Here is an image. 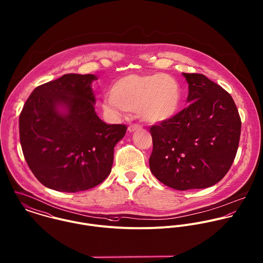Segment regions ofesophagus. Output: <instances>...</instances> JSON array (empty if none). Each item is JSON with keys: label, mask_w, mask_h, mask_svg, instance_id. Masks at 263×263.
I'll return each instance as SVG.
<instances>
[{"label": "esophagus", "mask_w": 263, "mask_h": 263, "mask_svg": "<svg viewBox=\"0 0 263 263\" xmlns=\"http://www.w3.org/2000/svg\"><path fill=\"white\" fill-rule=\"evenodd\" d=\"M140 129H142V126H141V125H139V124H133V125H130V126H129V128H128V130H129L130 132H134V131H136V130H140Z\"/></svg>", "instance_id": "obj_1"}]
</instances>
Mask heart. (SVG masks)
Here are the masks:
<instances>
[{"mask_svg": "<svg viewBox=\"0 0 263 263\" xmlns=\"http://www.w3.org/2000/svg\"><path fill=\"white\" fill-rule=\"evenodd\" d=\"M182 93L179 83L171 76L128 75L118 79L104 100V109L118 115L137 111L147 123L157 124L170 120L179 109Z\"/></svg>", "mask_w": 263, "mask_h": 263, "instance_id": "b5f03b06", "label": "heart"}]
</instances>
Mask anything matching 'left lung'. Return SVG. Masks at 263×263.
Here are the masks:
<instances>
[{"label":"left lung","instance_id":"8db88e82","mask_svg":"<svg viewBox=\"0 0 263 263\" xmlns=\"http://www.w3.org/2000/svg\"><path fill=\"white\" fill-rule=\"evenodd\" d=\"M187 107L151 127L152 173L177 189H202L219 182L237 155L241 118L231 95L199 73H183Z\"/></svg>","mask_w":263,"mask_h":263}]
</instances>
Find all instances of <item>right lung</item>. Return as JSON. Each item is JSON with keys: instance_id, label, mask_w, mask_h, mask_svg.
I'll list each match as a JSON object with an SVG mask.
<instances>
[{"instance_id": "1", "label": "right lung", "mask_w": 263, "mask_h": 263, "mask_svg": "<svg viewBox=\"0 0 263 263\" xmlns=\"http://www.w3.org/2000/svg\"><path fill=\"white\" fill-rule=\"evenodd\" d=\"M92 74H65L37 86L19 116L20 143L35 178L61 192L96 187L109 175L114 148L126 131L95 111ZM58 105L68 110L61 114Z\"/></svg>"}]
</instances>
